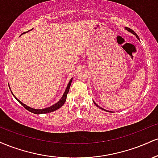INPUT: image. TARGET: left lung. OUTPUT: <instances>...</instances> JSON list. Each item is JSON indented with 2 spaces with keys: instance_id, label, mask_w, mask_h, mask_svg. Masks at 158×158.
I'll return each mask as SVG.
<instances>
[{
  "instance_id": "8db88e82",
  "label": "left lung",
  "mask_w": 158,
  "mask_h": 158,
  "mask_svg": "<svg viewBox=\"0 0 158 158\" xmlns=\"http://www.w3.org/2000/svg\"><path fill=\"white\" fill-rule=\"evenodd\" d=\"M125 29H126V30H127V31H128V32H131V33H132V34H133V35H135L136 36V37H137V39H139V37H138V35H137V34H136V33H135V32H134V31H133V30H131V29H130V28H128V27H126V28H125ZM94 104H95V105H96V106H97V107H99V108H100V109L105 110V109H104V108H101V107H99V106H98V105H97V103H96L95 102H94ZM106 110V111H108V110ZM108 112H109V111H108Z\"/></svg>"
}]
</instances>
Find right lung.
Masks as SVG:
<instances>
[{"instance_id":"add662e5","label":"right lung","mask_w":158,"mask_h":158,"mask_svg":"<svg viewBox=\"0 0 158 158\" xmlns=\"http://www.w3.org/2000/svg\"><path fill=\"white\" fill-rule=\"evenodd\" d=\"M23 33H26V32H23ZM21 35H22V34H21ZM72 80H73V78H72V79H70V80L69 81V82H68V86H67V88H66V90H65L64 93L63 94L62 97H61V99H59V100L58 101V102H56V104L52 105V106L48 107V108H43V109H35V108H30V107L27 106V105L24 104V103H23L22 102H21V101H20L19 99H18V98L16 97L13 94H12V90H11V89H10V85H9V87H10V90H11V93H12V95L14 96V97L15 98L16 100H17L18 102H19L20 103V104L22 105V106H23V107H24V108H26V109H27V110H29V111L32 112V113L35 114H41L50 113V112L54 111V110H56L57 109H59V108H60L64 104L65 101H66V99H67V95H68V92H69V90H70V85H71Z\"/></svg>"}]
</instances>
